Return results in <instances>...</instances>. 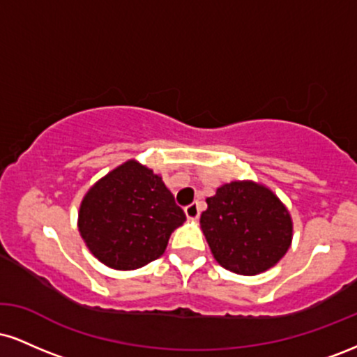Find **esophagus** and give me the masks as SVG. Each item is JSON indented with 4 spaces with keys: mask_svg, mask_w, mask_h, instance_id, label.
I'll list each match as a JSON object with an SVG mask.
<instances>
[{
    "mask_svg": "<svg viewBox=\"0 0 357 357\" xmlns=\"http://www.w3.org/2000/svg\"><path fill=\"white\" fill-rule=\"evenodd\" d=\"M184 213H186L188 220H198L199 218V204L192 203L190 206L184 208Z\"/></svg>",
    "mask_w": 357,
    "mask_h": 357,
    "instance_id": "34e87169",
    "label": "esophagus"
}]
</instances>
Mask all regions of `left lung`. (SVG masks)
Masks as SVG:
<instances>
[{"mask_svg": "<svg viewBox=\"0 0 357 357\" xmlns=\"http://www.w3.org/2000/svg\"><path fill=\"white\" fill-rule=\"evenodd\" d=\"M202 230L221 267L257 275L277 264L292 243V218L264 184L231 181L206 198Z\"/></svg>", "mask_w": 357, "mask_h": 357, "instance_id": "left-lung-1", "label": "left lung"}]
</instances>
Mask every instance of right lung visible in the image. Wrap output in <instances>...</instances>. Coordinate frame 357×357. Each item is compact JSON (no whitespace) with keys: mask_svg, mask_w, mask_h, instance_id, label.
Masks as SVG:
<instances>
[{"mask_svg":"<svg viewBox=\"0 0 357 357\" xmlns=\"http://www.w3.org/2000/svg\"><path fill=\"white\" fill-rule=\"evenodd\" d=\"M186 215L153 169L130 159L84 196L79 231L92 255L116 270L144 267L165 253Z\"/></svg>","mask_w":357,"mask_h":357,"instance_id":"1","label":"right lung"}]
</instances>
